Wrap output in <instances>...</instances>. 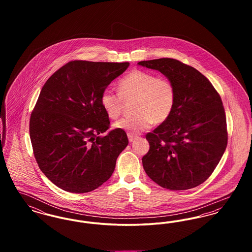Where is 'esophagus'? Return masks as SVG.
I'll use <instances>...</instances> for the list:
<instances>
[{"instance_id":"34e87169","label":"esophagus","mask_w":252,"mask_h":252,"mask_svg":"<svg viewBox=\"0 0 252 252\" xmlns=\"http://www.w3.org/2000/svg\"><path fill=\"white\" fill-rule=\"evenodd\" d=\"M127 137H128V141H129V142H133V141L137 138L136 135H133L131 133H128V134H127Z\"/></svg>"}]
</instances>
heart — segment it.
<instances>
[{
    "instance_id": "b5f03b06",
    "label": "heart",
    "mask_w": 252,
    "mask_h": 252,
    "mask_svg": "<svg viewBox=\"0 0 252 252\" xmlns=\"http://www.w3.org/2000/svg\"><path fill=\"white\" fill-rule=\"evenodd\" d=\"M119 94L105 90L101 94V106L110 119H117L125 102L132 101L134 115L117 121L115 128L139 133L153 123L161 124L171 116L176 103V90L166 77H157L151 72L135 70L118 82Z\"/></svg>"
}]
</instances>
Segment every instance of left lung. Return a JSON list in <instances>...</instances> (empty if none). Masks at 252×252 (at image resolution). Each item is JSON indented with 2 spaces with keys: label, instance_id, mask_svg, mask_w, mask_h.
I'll list each match as a JSON object with an SVG mask.
<instances>
[{
  "label": "left lung",
  "instance_id": "obj_1",
  "mask_svg": "<svg viewBox=\"0 0 252 252\" xmlns=\"http://www.w3.org/2000/svg\"><path fill=\"white\" fill-rule=\"evenodd\" d=\"M138 64L164 74L176 90L171 116L145 136L150 148L142 158L144 171L169 190L194 188L213 174L227 147L221 97L201 72L180 60L158 59Z\"/></svg>",
  "mask_w": 252,
  "mask_h": 252
}]
</instances>
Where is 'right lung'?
Listing matches in <instances>:
<instances>
[{"mask_svg": "<svg viewBox=\"0 0 252 252\" xmlns=\"http://www.w3.org/2000/svg\"><path fill=\"white\" fill-rule=\"evenodd\" d=\"M128 62L70 61L46 81L30 117L34 156L42 173L59 188L81 193L111 177L127 146L125 130L109 128L101 94Z\"/></svg>", "mask_w": 252, "mask_h": 252, "instance_id": "1", "label": "right lung"}]
</instances>
